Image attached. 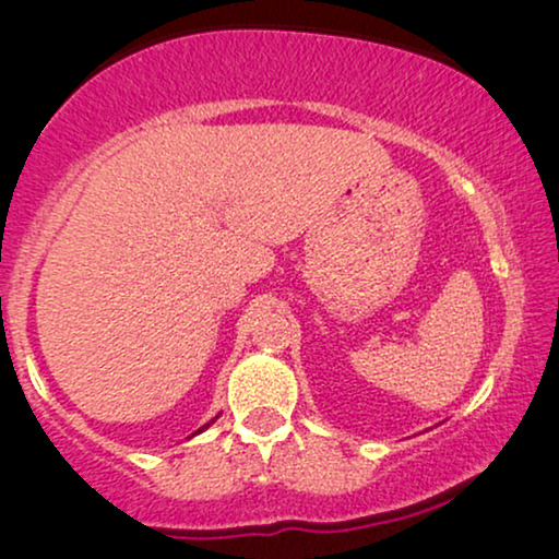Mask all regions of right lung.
I'll list each match as a JSON object with an SVG mask.
<instances>
[{
	"mask_svg": "<svg viewBox=\"0 0 559 559\" xmlns=\"http://www.w3.org/2000/svg\"><path fill=\"white\" fill-rule=\"evenodd\" d=\"M205 427H209V425H205ZM198 432H203V430H198Z\"/></svg>",
	"mask_w": 559,
	"mask_h": 559,
	"instance_id": "1",
	"label": "right lung"
}]
</instances>
